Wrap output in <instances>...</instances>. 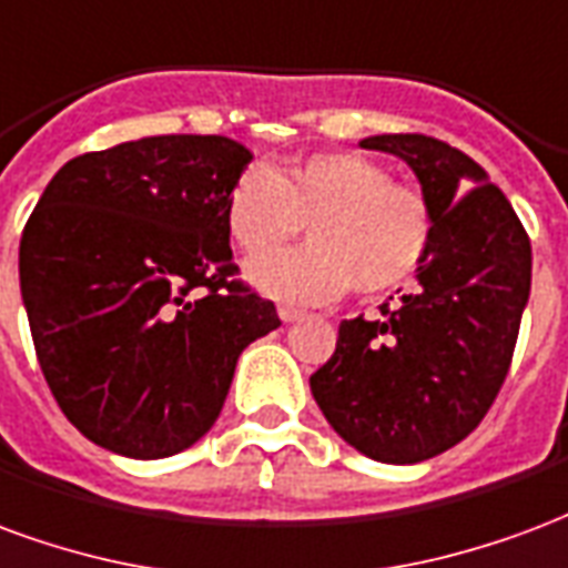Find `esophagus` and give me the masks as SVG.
<instances>
[{
  "label": "esophagus",
  "instance_id": "esophagus-1",
  "mask_svg": "<svg viewBox=\"0 0 568 568\" xmlns=\"http://www.w3.org/2000/svg\"><path fill=\"white\" fill-rule=\"evenodd\" d=\"M278 314H281V321H284V324H293V321L305 317V312H302V308H293V305H281Z\"/></svg>",
  "mask_w": 568,
  "mask_h": 568
}]
</instances>
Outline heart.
Returning <instances> with one entry per match:
<instances>
[{
    "label": "heart",
    "instance_id": "heart-1",
    "mask_svg": "<svg viewBox=\"0 0 568 568\" xmlns=\"http://www.w3.org/2000/svg\"><path fill=\"white\" fill-rule=\"evenodd\" d=\"M305 221L312 244L247 268L275 300L321 302L351 287L390 293L424 266L436 230L424 193L363 153L321 151L251 169L226 199V230L251 260L296 239Z\"/></svg>",
    "mask_w": 568,
    "mask_h": 568
}]
</instances>
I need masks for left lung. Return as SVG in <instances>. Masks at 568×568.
<instances>
[{
    "instance_id": "8db88e82",
    "label": "left lung",
    "mask_w": 568,
    "mask_h": 568,
    "mask_svg": "<svg viewBox=\"0 0 568 568\" xmlns=\"http://www.w3.org/2000/svg\"><path fill=\"white\" fill-rule=\"evenodd\" d=\"M359 144L412 165L436 217L433 247L415 293L384 302L375 321H342L312 393L347 445L405 466L454 448L490 412L527 308L532 247L503 190L457 148L417 132Z\"/></svg>"
}]
</instances>
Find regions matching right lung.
<instances>
[{
	"mask_svg": "<svg viewBox=\"0 0 568 568\" xmlns=\"http://www.w3.org/2000/svg\"><path fill=\"white\" fill-rule=\"evenodd\" d=\"M247 163L226 135H151L69 160L29 214L20 293L36 357L99 448H190L239 354L281 326L275 302L235 281L226 199Z\"/></svg>",
	"mask_w": 568,
	"mask_h": 568,
	"instance_id": "add662e5",
	"label": "right lung"
}]
</instances>
